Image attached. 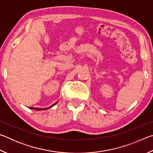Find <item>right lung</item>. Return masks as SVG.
<instances>
[{"instance_id":"1","label":"right lung","mask_w":153,"mask_h":153,"mask_svg":"<svg viewBox=\"0 0 153 153\" xmlns=\"http://www.w3.org/2000/svg\"><path fill=\"white\" fill-rule=\"evenodd\" d=\"M56 103H57V102H56L55 103V104H53V105L51 106V107H48V108H31V107H30V108H32V109H36V110H45V109H48V108H51V107H53V106L55 105H56Z\"/></svg>"}]
</instances>
